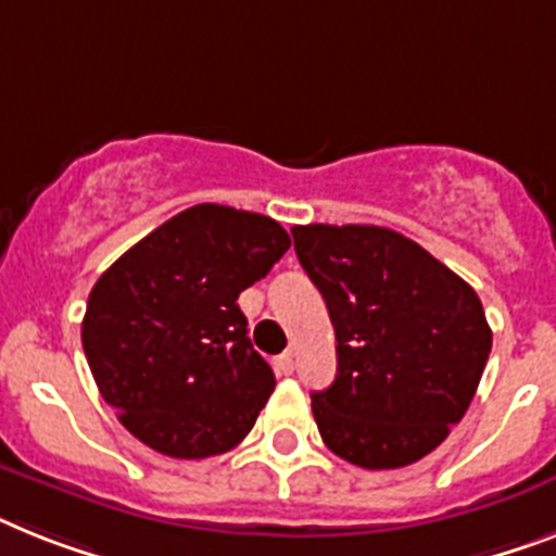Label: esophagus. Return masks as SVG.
I'll return each instance as SVG.
<instances>
[{"label": "esophagus", "mask_w": 556, "mask_h": 556, "mask_svg": "<svg viewBox=\"0 0 556 556\" xmlns=\"http://www.w3.org/2000/svg\"><path fill=\"white\" fill-rule=\"evenodd\" d=\"M273 366L278 375H292V371H295V355H292V352H283V355L275 357Z\"/></svg>", "instance_id": "esophagus-1"}]
</instances>
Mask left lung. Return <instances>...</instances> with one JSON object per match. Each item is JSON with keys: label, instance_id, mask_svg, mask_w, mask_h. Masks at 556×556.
<instances>
[{"label": "left lung", "instance_id": "1", "mask_svg": "<svg viewBox=\"0 0 556 556\" xmlns=\"http://www.w3.org/2000/svg\"><path fill=\"white\" fill-rule=\"evenodd\" d=\"M327 301L338 375L312 394L318 432L361 469H401L443 443L492 352L475 289L412 238L371 224L292 227Z\"/></svg>", "mask_w": 556, "mask_h": 556}]
</instances>
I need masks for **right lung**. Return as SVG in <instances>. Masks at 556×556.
<instances>
[{
  "label": "right lung",
  "mask_w": 556,
  "mask_h": 556,
  "mask_svg": "<svg viewBox=\"0 0 556 556\" xmlns=\"http://www.w3.org/2000/svg\"><path fill=\"white\" fill-rule=\"evenodd\" d=\"M289 250L267 215L195 204L155 227L96 281L81 346L132 438L178 460L238 446L275 375L247 334L238 295Z\"/></svg>",
  "instance_id": "add662e5"
}]
</instances>
